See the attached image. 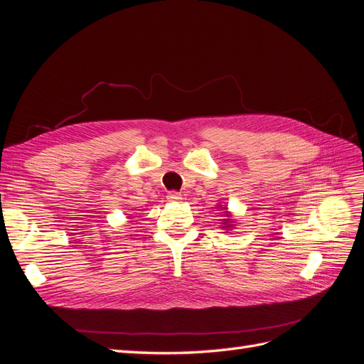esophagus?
Instances as JSON below:
<instances>
[{"label":"esophagus","mask_w":364,"mask_h":364,"mask_svg":"<svg viewBox=\"0 0 364 364\" xmlns=\"http://www.w3.org/2000/svg\"><path fill=\"white\" fill-rule=\"evenodd\" d=\"M167 199H168L170 202H179V200L182 199V194L178 193V191H170V193L167 194Z\"/></svg>","instance_id":"obj_1"}]
</instances>
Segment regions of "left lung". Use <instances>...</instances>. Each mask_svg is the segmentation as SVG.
<instances>
[{
	"instance_id": "left-lung-1",
	"label": "left lung",
	"mask_w": 364,
	"mask_h": 364,
	"mask_svg": "<svg viewBox=\"0 0 364 364\" xmlns=\"http://www.w3.org/2000/svg\"><path fill=\"white\" fill-rule=\"evenodd\" d=\"M228 222H229V220H228V218H226V222H225V223H228Z\"/></svg>"
}]
</instances>
